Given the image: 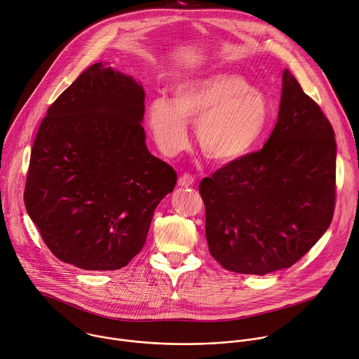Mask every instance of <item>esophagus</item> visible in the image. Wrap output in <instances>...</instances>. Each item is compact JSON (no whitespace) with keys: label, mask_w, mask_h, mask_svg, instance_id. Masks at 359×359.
I'll return each instance as SVG.
<instances>
[{"label":"esophagus","mask_w":359,"mask_h":359,"mask_svg":"<svg viewBox=\"0 0 359 359\" xmlns=\"http://www.w3.org/2000/svg\"><path fill=\"white\" fill-rule=\"evenodd\" d=\"M194 182H195L194 177H192L191 174H188V172L182 174V175L178 178V185H180V187H191Z\"/></svg>","instance_id":"1"}]
</instances>
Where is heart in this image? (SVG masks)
<instances>
[{
  "label": "heart",
  "instance_id": "heart-1",
  "mask_svg": "<svg viewBox=\"0 0 359 359\" xmlns=\"http://www.w3.org/2000/svg\"><path fill=\"white\" fill-rule=\"evenodd\" d=\"M270 117L266 97L243 78L218 74L184 81L174 89L172 102L157 97L147 106L146 118L157 147L175 156L188 146V121L202 154L228 164L245 157L262 137Z\"/></svg>",
  "mask_w": 359,
  "mask_h": 359
}]
</instances>
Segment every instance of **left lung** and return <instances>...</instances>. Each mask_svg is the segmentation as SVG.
Listing matches in <instances>:
<instances>
[{"label": "left lung", "mask_w": 359, "mask_h": 359, "mask_svg": "<svg viewBox=\"0 0 359 359\" xmlns=\"http://www.w3.org/2000/svg\"><path fill=\"white\" fill-rule=\"evenodd\" d=\"M334 128L289 69L277 123L262 150L199 184L205 235L224 269L263 276L299 262L335 208Z\"/></svg>", "instance_id": "1"}]
</instances>
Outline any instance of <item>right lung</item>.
I'll return each mask as SVG.
<instances>
[{
  "mask_svg": "<svg viewBox=\"0 0 359 359\" xmlns=\"http://www.w3.org/2000/svg\"><path fill=\"white\" fill-rule=\"evenodd\" d=\"M144 90L89 66L48 109L36 133L24 201L48 249L83 270H117L146 243L177 172L150 154Z\"/></svg>",
  "mask_w": 359,
  "mask_h": 359,
  "instance_id": "obj_1",
  "label": "right lung"
}]
</instances>
